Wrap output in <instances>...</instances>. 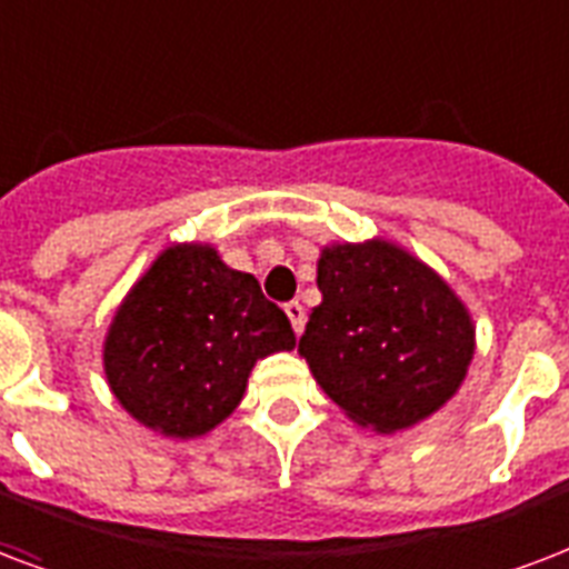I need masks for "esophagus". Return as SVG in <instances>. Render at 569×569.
Here are the masks:
<instances>
[{"label":"esophagus","instance_id":"esophagus-1","mask_svg":"<svg viewBox=\"0 0 569 569\" xmlns=\"http://www.w3.org/2000/svg\"><path fill=\"white\" fill-rule=\"evenodd\" d=\"M283 310H286V316H289V322H292L295 333H301V328H303V307H301V303L289 301Z\"/></svg>","mask_w":569,"mask_h":569}]
</instances>
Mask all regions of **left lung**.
I'll use <instances>...</instances> for the list:
<instances>
[{
    "label": "left lung",
    "instance_id": "obj_1",
    "mask_svg": "<svg viewBox=\"0 0 569 569\" xmlns=\"http://www.w3.org/2000/svg\"><path fill=\"white\" fill-rule=\"evenodd\" d=\"M322 303L298 342L316 385L379 436L445 409L477 349L475 319L445 277L388 238L333 241L316 262Z\"/></svg>",
    "mask_w": 569,
    "mask_h": 569
}]
</instances>
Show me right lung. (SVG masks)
<instances>
[{
	"instance_id": "1",
	"label": "right lung",
	"mask_w": 569,
	"mask_h": 569,
	"mask_svg": "<svg viewBox=\"0 0 569 569\" xmlns=\"http://www.w3.org/2000/svg\"><path fill=\"white\" fill-rule=\"evenodd\" d=\"M286 313L214 244L160 250L103 337V376L130 418L167 439H199L238 409L256 361L292 352Z\"/></svg>"
}]
</instances>
